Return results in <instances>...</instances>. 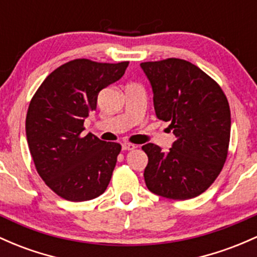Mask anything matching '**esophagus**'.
<instances>
[{"instance_id": "34e87169", "label": "esophagus", "mask_w": 257, "mask_h": 257, "mask_svg": "<svg viewBox=\"0 0 257 257\" xmlns=\"http://www.w3.org/2000/svg\"><path fill=\"white\" fill-rule=\"evenodd\" d=\"M135 148H137V146H135L134 144H131V143H123L122 144V150H124V151L134 150Z\"/></svg>"}]
</instances>
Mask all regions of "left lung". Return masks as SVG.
Wrapping results in <instances>:
<instances>
[{
  "label": "left lung",
  "instance_id": "obj_1",
  "mask_svg": "<svg viewBox=\"0 0 257 257\" xmlns=\"http://www.w3.org/2000/svg\"><path fill=\"white\" fill-rule=\"evenodd\" d=\"M159 119L176 135L170 151L155 144L143 150L149 162L146 187L173 200L193 199L215 182L223 168L230 138V109L218 84L199 67L179 58L144 62Z\"/></svg>",
  "mask_w": 257,
  "mask_h": 257
}]
</instances>
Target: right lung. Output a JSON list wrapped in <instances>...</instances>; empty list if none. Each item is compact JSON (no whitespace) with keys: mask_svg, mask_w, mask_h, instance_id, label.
I'll return each instance as SVG.
<instances>
[{"mask_svg":"<svg viewBox=\"0 0 257 257\" xmlns=\"http://www.w3.org/2000/svg\"><path fill=\"white\" fill-rule=\"evenodd\" d=\"M128 64L70 61L53 70L30 101L25 133L36 171L68 201L95 199L108 187L120 145L81 133L98 92L119 80Z\"/></svg>","mask_w":257,"mask_h":257,"instance_id":"right-lung-1","label":"right lung"}]
</instances>
